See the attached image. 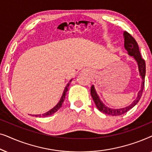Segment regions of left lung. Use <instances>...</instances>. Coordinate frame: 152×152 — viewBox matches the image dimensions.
I'll return each mask as SVG.
<instances>
[{"mask_svg":"<svg viewBox=\"0 0 152 152\" xmlns=\"http://www.w3.org/2000/svg\"><path fill=\"white\" fill-rule=\"evenodd\" d=\"M123 37L124 39V48L128 52V54L130 56H132L135 59V60L137 61L138 66V70L139 72H140V75L142 78V84H141V89L138 93V96H137L136 99L129 106L126 107L124 108H121V109H111L109 108L104 104L101 99H99L98 95L97 94L96 91H95L94 86H91V96L93 97V101L96 105L97 109L99 111H100L102 113H104L107 115H110L112 116H118L121 115L122 114L125 113L134 107L137 103L140 100L141 96H142L143 89H144L145 86V72H146V66H145V60L142 59L141 57V55L139 51L138 45L135 39L129 33H128L126 31L123 32Z\"/></svg>","mask_w":152,"mask_h":152,"instance_id":"1","label":"left lung"}]
</instances>
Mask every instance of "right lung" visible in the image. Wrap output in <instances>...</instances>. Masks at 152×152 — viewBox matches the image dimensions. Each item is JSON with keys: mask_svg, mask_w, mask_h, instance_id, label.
Returning a JSON list of instances; mask_svg holds the SVG:
<instances>
[{"mask_svg": "<svg viewBox=\"0 0 152 152\" xmlns=\"http://www.w3.org/2000/svg\"><path fill=\"white\" fill-rule=\"evenodd\" d=\"M71 81H72V80H70L69 83H68V84H67V86H66V88H64L63 95H62V96L61 97V99H60V101L59 102H58L57 104L56 105L55 107L53 108V109H50L49 111H48V112H46V113L42 114V115H41V114H40V115H35V116H36V117H38V116H39V117H47V116L53 115V114L55 113L56 111H57L58 109H59L61 107L62 104H63L64 101V99H65V97H66V93H67V91L68 90V86H69V84H70V83L71 82ZM32 115L34 116V115Z\"/></svg>", "mask_w": 152, "mask_h": 152, "instance_id": "right-lung-1", "label": "right lung"}]
</instances>
